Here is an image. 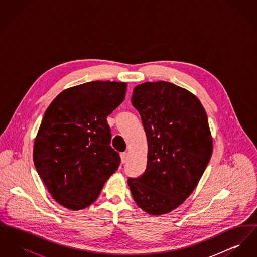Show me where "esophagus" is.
<instances>
[{
	"instance_id": "obj_1",
	"label": "esophagus",
	"mask_w": 257,
	"mask_h": 257,
	"mask_svg": "<svg viewBox=\"0 0 257 257\" xmlns=\"http://www.w3.org/2000/svg\"><path fill=\"white\" fill-rule=\"evenodd\" d=\"M120 158H121V163L125 164L127 162V160H128V154L126 152L120 153Z\"/></svg>"
}]
</instances>
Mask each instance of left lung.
<instances>
[{
    "instance_id": "left-lung-1",
    "label": "left lung",
    "mask_w": 257,
    "mask_h": 257,
    "mask_svg": "<svg viewBox=\"0 0 257 257\" xmlns=\"http://www.w3.org/2000/svg\"><path fill=\"white\" fill-rule=\"evenodd\" d=\"M147 138V169L128 185L135 202L152 216L181 205L195 190L213 152L200 101L169 82L136 86L131 99Z\"/></svg>"
}]
</instances>
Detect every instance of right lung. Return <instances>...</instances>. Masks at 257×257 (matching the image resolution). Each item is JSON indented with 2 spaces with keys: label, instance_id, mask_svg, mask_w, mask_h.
Returning <instances> with one entry per match:
<instances>
[{
  "label": "right lung",
  "instance_id": "1",
  "mask_svg": "<svg viewBox=\"0 0 257 257\" xmlns=\"http://www.w3.org/2000/svg\"><path fill=\"white\" fill-rule=\"evenodd\" d=\"M126 83L94 81L67 88L50 104L37 132L34 163L51 196L63 207L92 204L118 169L107 116L124 100Z\"/></svg>",
  "mask_w": 257,
  "mask_h": 257
}]
</instances>
